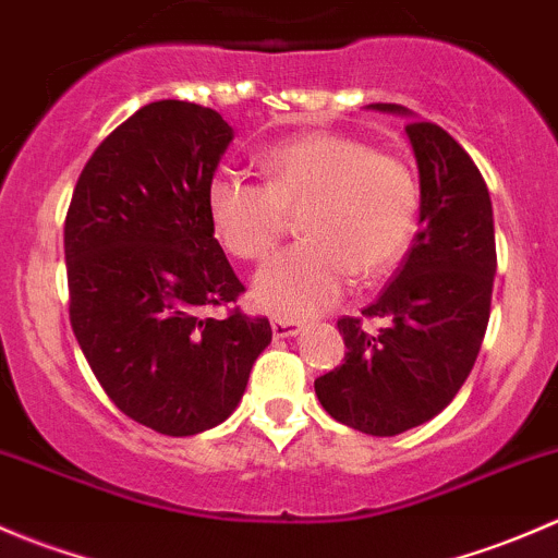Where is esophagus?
<instances>
[{
	"label": "esophagus",
	"mask_w": 558,
	"mask_h": 558,
	"mask_svg": "<svg viewBox=\"0 0 558 558\" xmlns=\"http://www.w3.org/2000/svg\"><path fill=\"white\" fill-rule=\"evenodd\" d=\"M300 329H302V320L280 318V315H275L272 318V335L275 337H294V335H300Z\"/></svg>",
	"instance_id": "esophagus-1"
}]
</instances>
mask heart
<instances>
[{"label":"heart","mask_w":558,"mask_h":558,"mask_svg":"<svg viewBox=\"0 0 558 558\" xmlns=\"http://www.w3.org/2000/svg\"><path fill=\"white\" fill-rule=\"evenodd\" d=\"M264 183L218 172L207 216L218 243L240 262H262L300 213L305 240L275 256L253 280V302L280 315L331 305L351 272H386L413 238L418 180L397 156L351 134L313 132L272 145L258 159Z\"/></svg>","instance_id":"1"}]
</instances>
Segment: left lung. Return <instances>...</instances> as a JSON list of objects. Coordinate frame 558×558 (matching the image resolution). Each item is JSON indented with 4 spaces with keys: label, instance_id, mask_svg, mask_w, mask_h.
I'll list each match as a JSON object with an SVG mask.
<instances>
[{
    "label": "left lung",
    "instance_id": "1",
    "mask_svg": "<svg viewBox=\"0 0 558 558\" xmlns=\"http://www.w3.org/2000/svg\"><path fill=\"white\" fill-rule=\"evenodd\" d=\"M404 132L418 161L421 229L384 294L337 320L345 359L315 380L331 418L375 437L402 435L451 404L481 351L497 272L492 196L475 161L437 123L408 121Z\"/></svg>",
    "mask_w": 558,
    "mask_h": 558
}]
</instances>
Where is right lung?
<instances>
[{
    "mask_svg": "<svg viewBox=\"0 0 558 558\" xmlns=\"http://www.w3.org/2000/svg\"><path fill=\"white\" fill-rule=\"evenodd\" d=\"M232 143L210 107L161 99L112 129L77 178L64 221L70 324L121 413L189 437L243 399L272 340L267 315L213 238L207 185ZM227 306L223 319L206 315Z\"/></svg>",
    "mask_w": 558,
    "mask_h": 558,
    "instance_id": "add662e5",
    "label": "right lung"
}]
</instances>
